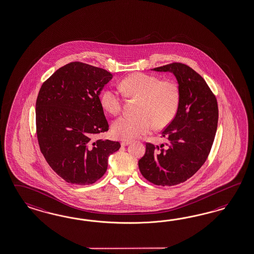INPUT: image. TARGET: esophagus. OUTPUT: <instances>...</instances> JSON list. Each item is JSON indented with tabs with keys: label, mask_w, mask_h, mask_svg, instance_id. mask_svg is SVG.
<instances>
[{
	"label": "esophagus",
	"mask_w": 254,
	"mask_h": 254,
	"mask_svg": "<svg viewBox=\"0 0 254 254\" xmlns=\"http://www.w3.org/2000/svg\"><path fill=\"white\" fill-rule=\"evenodd\" d=\"M131 143L130 141H123L121 144H122V146H126V145H128V144H130Z\"/></svg>",
	"instance_id": "obj_1"
}]
</instances>
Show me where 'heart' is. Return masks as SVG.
Listing matches in <instances>:
<instances>
[{"label":"heart","mask_w":254,"mask_h":254,"mask_svg":"<svg viewBox=\"0 0 254 254\" xmlns=\"http://www.w3.org/2000/svg\"><path fill=\"white\" fill-rule=\"evenodd\" d=\"M119 90L127 98H137L135 115H125L112 124L113 135L122 140H132L148 133L154 128L166 126L175 118L181 104V89L173 80L135 72L123 79ZM105 111L117 115L122 111L123 98L119 92L107 88L100 96Z\"/></svg>","instance_id":"heart-1"}]
</instances>
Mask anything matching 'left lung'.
Instances as JSON below:
<instances>
[{
  "label": "left lung",
  "instance_id": "8db88e82",
  "mask_svg": "<svg viewBox=\"0 0 254 254\" xmlns=\"http://www.w3.org/2000/svg\"><path fill=\"white\" fill-rule=\"evenodd\" d=\"M175 75L181 104L172 122L162 131L168 143H146L138 166L142 175L156 185L173 186L194 175L207 159L215 140L218 106L202 76L186 64L173 63L153 69Z\"/></svg>",
  "mask_w": 254,
  "mask_h": 254
}]
</instances>
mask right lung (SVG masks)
Listing matches in <instances>:
<instances>
[{"label":"right lung","mask_w":254,"mask_h":254,"mask_svg":"<svg viewBox=\"0 0 254 254\" xmlns=\"http://www.w3.org/2000/svg\"><path fill=\"white\" fill-rule=\"evenodd\" d=\"M111 72L80 62L58 69L42 84L36 102L39 148L65 182L89 185L104 175L119 142L94 141L109 130L99 95Z\"/></svg>","instance_id":"1"}]
</instances>
